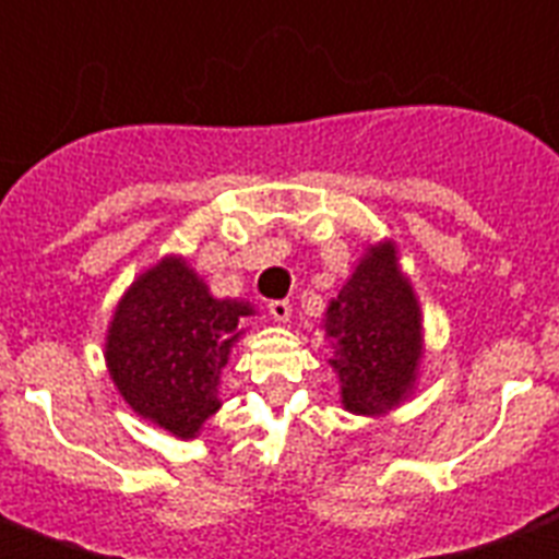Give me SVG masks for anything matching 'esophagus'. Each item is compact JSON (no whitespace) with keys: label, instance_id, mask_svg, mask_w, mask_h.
I'll list each match as a JSON object with an SVG mask.
<instances>
[{"label":"esophagus","instance_id":"34e87169","mask_svg":"<svg viewBox=\"0 0 559 559\" xmlns=\"http://www.w3.org/2000/svg\"><path fill=\"white\" fill-rule=\"evenodd\" d=\"M269 314H272L278 324H287V321H290V314H294V309H290V302H287V299H275V302H269Z\"/></svg>","mask_w":559,"mask_h":559}]
</instances>
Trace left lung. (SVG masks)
Here are the masks:
<instances>
[{
	"label": "left lung",
	"mask_w": 559,
	"mask_h": 559,
	"mask_svg": "<svg viewBox=\"0 0 559 559\" xmlns=\"http://www.w3.org/2000/svg\"><path fill=\"white\" fill-rule=\"evenodd\" d=\"M333 348L340 404L355 416H389L419 389L425 358L423 302L391 238L367 241L343 290L321 318Z\"/></svg>",
	"instance_id": "8db88e82"
}]
</instances>
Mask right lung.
Masks as SVG:
<instances>
[{"mask_svg": "<svg viewBox=\"0 0 559 559\" xmlns=\"http://www.w3.org/2000/svg\"><path fill=\"white\" fill-rule=\"evenodd\" d=\"M257 314L248 299H216L183 253L146 265L112 309L106 373L140 419L195 440L223 407L219 379Z\"/></svg>", "mask_w": 559, "mask_h": 559, "instance_id": "1", "label": "right lung"}]
</instances>
